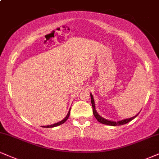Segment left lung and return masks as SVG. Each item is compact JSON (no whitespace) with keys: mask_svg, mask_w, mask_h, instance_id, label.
I'll return each mask as SVG.
<instances>
[{"mask_svg":"<svg viewBox=\"0 0 159 159\" xmlns=\"http://www.w3.org/2000/svg\"><path fill=\"white\" fill-rule=\"evenodd\" d=\"M90 97H91V103H92V107H93V115L95 117V118L97 119V121L100 122L101 124H107V125H110V126H119V125H123V124H125L129 122L130 121H132L133 119L136 117L139 114V112L138 113L136 116H133V117L129 118H127V119H124L121 120V121H109V120L105 119V118H102L101 116H99L98 114V112H96L95 110V101L94 99H93V95L90 94Z\"/></svg>","mask_w":159,"mask_h":159,"instance_id":"8db88e82","label":"left lung"}]
</instances>
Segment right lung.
Returning <instances> with one entry per match:
<instances>
[{
	"instance_id": "obj_1",
	"label": "right lung",
	"mask_w": 159,
	"mask_h": 159,
	"mask_svg": "<svg viewBox=\"0 0 159 159\" xmlns=\"http://www.w3.org/2000/svg\"><path fill=\"white\" fill-rule=\"evenodd\" d=\"M70 111H69V112L67 113V115H66V117H65L64 119L62 120V121H59V122H58V123H55V124H51V125H47V126H43V127H46V128H51V127H57V126H59V125H61V124H64L65 121H66V120L68 119V118H69V116H70Z\"/></svg>"
}]
</instances>
